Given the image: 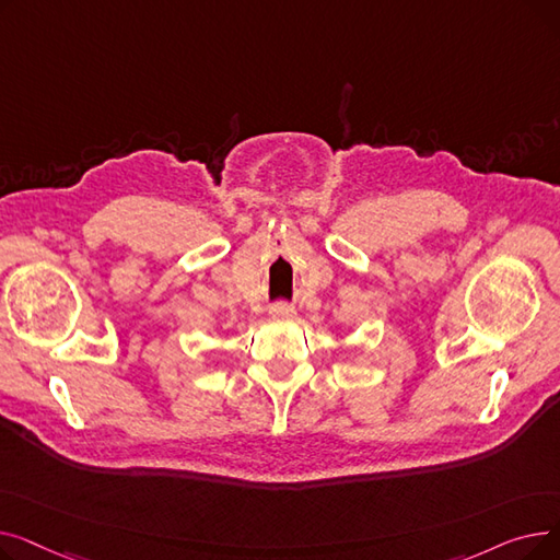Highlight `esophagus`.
Returning <instances> with one entry per match:
<instances>
[{"label": "esophagus", "instance_id": "esophagus-1", "mask_svg": "<svg viewBox=\"0 0 560 560\" xmlns=\"http://www.w3.org/2000/svg\"><path fill=\"white\" fill-rule=\"evenodd\" d=\"M270 315L277 317V319H290V317H295V308L288 306V304H275L270 308Z\"/></svg>", "mask_w": 560, "mask_h": 560}]
</instances>
